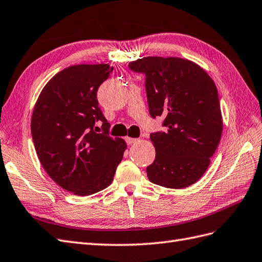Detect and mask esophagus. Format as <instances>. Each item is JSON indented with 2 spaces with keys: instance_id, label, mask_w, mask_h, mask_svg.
Segmentation results:
<instances>
[{
  "instance_id": "esophagus-1",
  "label": "esophagus",
  "mask_w": 262,
  "mask_h": 262,
  "mask_svg": "<svg viewBox=\"0 0 262 262\" xmlns=\"http://www.w3.org/2000/svg\"><path fill=\"white\" fill-rule=\"evenodd\" d=\"M138 138H132V137H126V143L128 144V145H133V144H135V143H137L138 142Z\"/></svg>"
}]
</instances>
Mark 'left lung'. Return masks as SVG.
Returning <instances> with one entry per match:
<instances>
[{
	"mask_svg": "<svg viewBox=\"0 0 262 262\" xmlns=\"http://www.w3.org/2000/svg\"><path fill=\"white\" fill-rule=\"evenodd\" d=\"M146 76L149 114L165 132L150 134L156 157L146 168L152 184L182 189L201 178L223 133L218 91L199 65L180 57L148 56L129 63Z\"/></svg>",
	"mask_w": 262,
	"mask_h": 262,
	"instance_id": "left-lung-1",
	"label": "left lung"
}]
</instances>
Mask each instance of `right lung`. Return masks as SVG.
Instances as JSON below:
<instances>
[{"label":"right lung","instance_id":"1","mask_svg":"<svg viewBox=\"0 0 262 262\" xmlns=\"http://www.w3.org/2000/svg\"><path fill=\"white\" fill-rule=\"evenodd\" d=\"M108 64L73 65L44 86L32 114L31 132L43 168L63 189L89 196L108 187L127 148L108 135L97 91L110 77ZM100 120V133L95 123Z\"/></svg>","mask_w":262,"mask_h":262}]
</instances>
